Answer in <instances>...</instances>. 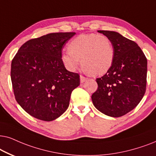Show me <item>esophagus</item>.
Here are the masks:
<instances>
[{"label":"esophagus","instance_id":"esophagus-1","mask_svg":"<svg viewBox=\"0 0 156 156\" xmlns=\"http://www.w3.org/2000/svg\"><path fill=\"white\" fill-rule=\"evenodd\" d=\"M80 83H84L87 80V78H86V77H84L83 76H80Z\"/></svg>","mask_w":156,"mask_h":156}]
</instances>
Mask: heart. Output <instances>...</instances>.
Returning <instances> with one entry per match:
<instances>
[{
    "label": "heart",
    "instance_id": "1",
    "mask_svg": "<svg viewBox=\"0 0 156 156\" xmlns=\"http://www.w3.org/2000/svg\"><path fill=\"white\" fill-rule=\"evenodd\" d=\"M114 48L107 36L96 33L82 34L70 41L68 51L62 54L61 60L68 70L73 71L81 64L87 71L101 76L113 65Z\"/></svg>",
    "mask_w": 156,
    "mask_h": 156
}]
</instances>
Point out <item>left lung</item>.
Listing matches in <instances>:
<instances>
[{
  "label": "left lung",
  "mask_w": 156,
  "mask_h": 156,
  "mask_svg": "<svg viewBox=\"0 0 156 156\" xmlns=\"http://www.w3.org/2000/svg\"><path fill=\"white\" fill-rule=\"evenodd\" d=\"M111 40L114 48L113 65L97 78L98 89L91 96L94 106L113 118L136 108L146 93L147 59L136 43L115 31L98 30Z\"/></svg>",
  "instance_id": "obj_1"
}]
</instances>
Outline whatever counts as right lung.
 Segmentation results:
<instances>
[{"label": "right lung", "instance_id": "right-lung-1", "mask_svg": "<svg viewBox=\"0 0 156 156\" xmlns=\"http://www.w3.org/2000/svg\"><path fill=\"white\" fill-rule=\"evenodd\" d=\"M76 33H53L29 40L11 63L16 101L37 119L51 121L69 106L72 91L80 85L78 73L66 70L62 50Z\"/></svg>", "mask_w": 156, "mask_h": 156}]
</instances>
